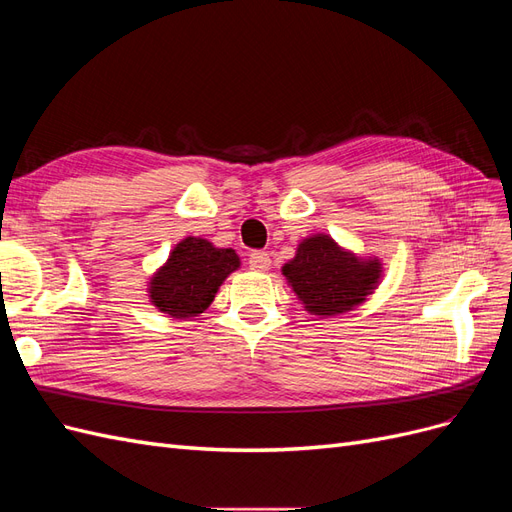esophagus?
Here are the masks:
<instances>
[{"label": "esophagus", "mask_w": 512, "mask_h": 512, "mask_svg": "<svg viewBox=\"0 0 512 512\" xmlns=\"http://www.w3.org/2000/svg\"><path fill=\"white\" fill-rule=\"evenodd\" d=\"M247 265H250V269L254 271H267L271 267V258L267 252H252L250 254V260H247Z\"/></svg>", "instance_id": "esophagus-1"}]
</instances>
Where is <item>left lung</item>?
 Here are the masks:
<instances>
[{"label":"left lung","mask_w":512,"mask_h":512,"mask_svg":"<svg viewBox=\"0 0 512 512\" xmlns=\"http://www.w3.org/2000/svg\"><path fill=\"white\" fill-rule=\"evenodd\" d=\"M380 269L378 260H359L331 237L314 235L299 245L284 275L307 312L333 316L363 303L376 288Z\"/></svg>","instance_id":"1"}]
</instances>
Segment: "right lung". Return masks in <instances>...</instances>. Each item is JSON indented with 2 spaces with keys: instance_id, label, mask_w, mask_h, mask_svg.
Wrapping results in <instances>:
<instances>
[{
  "instance_id": "obj_1",
  "label": "right lung",
  "mask_w": 512,
  "mask_h": 512,
  "mask_svg": "<svg viewBox=\"0 0 512 512\" xmlns=\"http://www.w3.org/2000/svg\"><path fill=\"white\" fill-rule=\"evenodd\" d=\"M239 269L235 250L213 247L209 241L183 239L166 265L153 275L149 284L151 303L173 318L203 314L226 277Z\"/></svg>"
}]
</instances>
